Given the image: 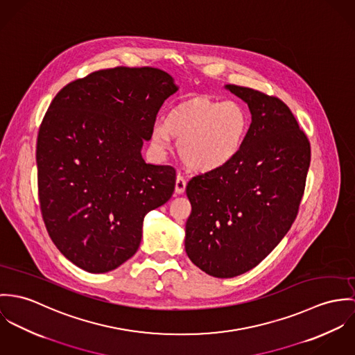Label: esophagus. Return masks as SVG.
I'll return each instance as SVG.
<instances>
[{
  "instance_id": "1",
  "label": "esophagus",
  "mask_w": 355,
  "mask_h": 355,
  "mask_svg": "<svg viewBox=\"0 0 355 355\" xmlns=\"http://www.w3.org/2000/svg\"><path fill=\"white\" fill-rule=\"evenodd\" d=\"M185 188H187L185 178L181 177V175H177V180H175V193L177 195H182L185 192Z\"/></svg>"
}]
</instances>
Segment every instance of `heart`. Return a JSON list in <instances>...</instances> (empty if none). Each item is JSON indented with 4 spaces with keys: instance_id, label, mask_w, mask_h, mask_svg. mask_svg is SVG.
Listing matches in <instances>:
<instances>
[{
    "instance_id": "obj_1",
    "label": "heart",
    "mask_w": 355,
    "mask_h": 355,
    "mask_svg": "<svg viewBox=\"0 0 355 355\" xmlns=\"http://www.w3.org/2000/svg\"><path fill=\"white\" fill-rule=\"evenodd\" d=\"M249 130V114L234 101L192 96L171 107L150 132L153 147L166 153L178 140V155L196 173H214L239 155Z\"/></svg>"
}]
</instances>
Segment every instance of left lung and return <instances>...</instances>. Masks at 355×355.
Returning <instances> with one entry per match:
<instances>
[{"label": "left lung", "mask_w": 355, "mask_h": 355, "mask_svg": "<svg viewBox=\"0 0 355 355\" xmlns=\"http://www.w3.org/2000/svg\"><path fill=\"white\" fill-rule=\"evenodd\" d=\"M242 99L252 122L227 167L193 177L185 250L215 277L242 275L261 263L290 230L304 195L311 144L290 109L260 91L225 85Z\"/></svg>", "instance_id": "obj_1"}]
</instances>
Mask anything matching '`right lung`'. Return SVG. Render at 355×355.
I'll use <instances>...</instances> for the list:
<instances>
[{
  "label": "right lung",
  "mask_w": 355,
  "mask_h": 355,
  "mask_svg": "<svg viewBox=\"0 0 355 355\" xmlns=\"http://www.w3.org/2000/svg\"><path fill=\"white\" fill-rule=\"evenodd\" d=\"M178 91L158 68L103 69L64 87L42 121L38 189L57 249L91 274L139 249L144 216L170 200L175 170L146 163L160 106Z\"/></svg>",
  "instance_id": "add662e5"
}]
</instances>
